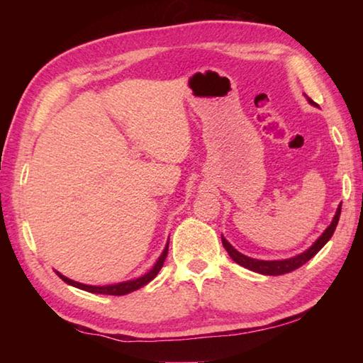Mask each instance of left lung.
I'll return each mask as SVG.
<instances>
[{
	"instance_id": "8db88e82",
	"label": "left lung",
	"mask_w": 363,
	"mask_h": 363,
	"mask_svg": "<svg viewBox=\"0 0 363 363\" xmlns=\"http://www.w3.org/2000/svg\"><path fill=\"white\" fill-rule=\"evenodd\" d=\"M307 101H309V104H312V106H315L314 101H311L309 97H307ZM340 214H341V205L337 206L336 214H335L333 220H331V224L327 227V229H325V232L322 233V235L317 238V240L314 242V245H312L309 250L303 251V253H301V255H296V256H293V257H288V259H280V261L253 259V257H248V256L242 255L240 251H237L229 242L225 240L223 235H220V240H223L224 248L227 250V253H229V256L237 264H240V266L247 267L250 270H253V272L264 274V275H284V274L291 272V270H294V269L301 267V266H303V264H306L307 261L312 259V257H314L318 253V251H320L325 247V245H327V242L330 240L331 235H333L335 229H336L337 220H340Z\"/></svg>"
}]
</instances>
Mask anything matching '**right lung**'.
Returning <instances> with one entry per match:
<instances>
[{
  "label": "right lung",
  "mask_w": 363,
  "mask_h": 363,
  "mask_svg": "<svg viewBox=\"0 0 363 363\" xmlns=\"http://www.w3.org/2000/svg\"><path fill=\"white\" fill-rule=\"evenodd\" d=\"M169 243V242H168ZM168 243L167 247H164L162 256L158 257V261L155 262V266H153L149 272L144 274L143 277L139 279H134V280H128V281H121V284H115V285H104V286H96V285H84V284H78V281H73L70 279L64 277L62 274L56 272L60 279H62L65 284H69L72 286H77L79 290H84V291H89V293H97V294H113V296H123V294H128L131 291H136L139 288H143L144 285L149 284L150 280H153L157 277V274L160 272V269L163 267V262L167 259V255H168Z\"/></svg>",
  "instance_id": "1"
}]
</instances>
